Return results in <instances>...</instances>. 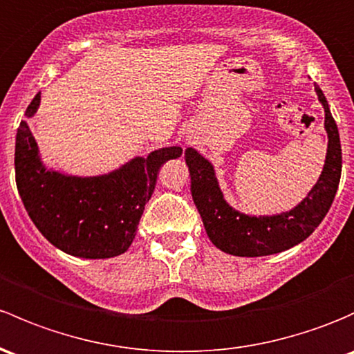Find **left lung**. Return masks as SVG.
<instances>
[{"label":"left lung","instance_id":"obj_1","mask_svg":"<svg viewBox=\"0 0 354 354\" xmlns=\"http://www.w3.org/2000/svg\"><path fill=\"white\" fill-rule=\"evenodd\" d=\"M319 100L324 105L326 130L329 137L324 171L299 207L273 217H249L225 203L215 180L214 167L195 149L185 151L192 196L200 212L210 241L221 251L234 256H268L293 248L307 239L329 212L341 180V142L337 125L321 88L315 86Z\"/></svg>","mask_w":354,"mask_h":354}]
</instances>
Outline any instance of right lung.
<instances>
[{"instance_id":"right-lung-1","label":"right lung","mask_w":354,"mask_h":354,"mask_svg":"<svg viewBox=\"0 0 354 354\" xmlns=\"http://www.w3.org/2000/svg\"><path fill=\"white\" fill-rule=\"evenodd\" d=\"M39 103L37 95L27 117L35 113ZM180 156L181 147H165L105 176H64L46 171L35 139L21 120L15 146V178L30 218L50 244L77 258H113L132 244L159 167Z\"/></svg>"}]
</instances>
